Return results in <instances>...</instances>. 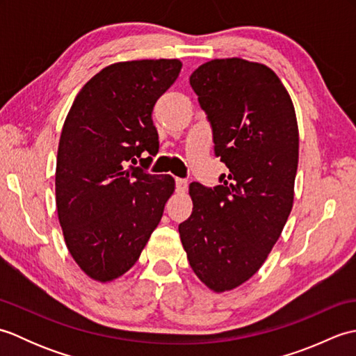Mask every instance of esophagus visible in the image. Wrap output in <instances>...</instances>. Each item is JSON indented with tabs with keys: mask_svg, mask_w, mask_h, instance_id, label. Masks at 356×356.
Listing matches in <instances>:
<instances>
[{
	"mask_svg": "<svg viewBox=\"0 0 356 356\" xmlns=\"http://www.w3.org/2000/svg\"><path fill=\"white\" fill-rule=\"evenodd\" d=\"M186 188H188V182L185 179H176V190L177 191L184 193V191H186Z\"/></svg>",
	"mask_w": 356,
	"mask_h": 356,
	"instance_id": "34e87169",
	"label": "esophagus"
}]
</instances>
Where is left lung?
I'll return each mask as SVG.
<instances>
[{
    "label": "left lung",
    "mask_w": 356,
    "mask_h": 356,
    "mask_svg": "<svg viewBox=\"0 0 356 356\" xmlns=\"http://www.w3.org/2000/svg\"><path fill=\"white\" fill-rule=\"evenodd\" d=\"M190 84L228 166L220 185H190L193 213L179 225L194 274L211 291L248 282L268 259L293 205L298 125L289 93L269 67L213 59Z\"/></svg>",
    "instance_id": "obj_1"
}]
</instances>
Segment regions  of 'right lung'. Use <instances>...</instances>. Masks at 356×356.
Returning a JSON list of instances; mask_svg holds the SVG:
<instances>
[{
  "instance_id": "1",
  "label": "right lung",
  "mask_w": 356,
  "mask_h": 356,
  "mask_svg": "<svg viewBox=\"0 0 356 356\" xmlns=\"http://www.w3.org/2000/svg\"><path fill=\"white\" fill-rule=\"evenodd\" d=\"M180 69L179 59L111 64L81 88L65 118L56 156L58 218L73 260L96 282L116 280L138 261L174 193L171 176L130 162L157 148L151 113Z\"/></svg>"
}]
</instances>
